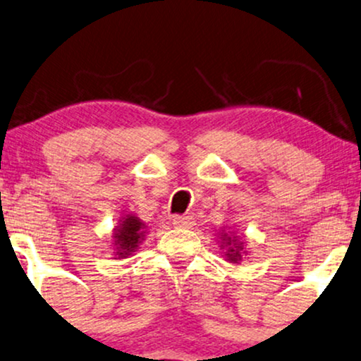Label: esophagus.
Listing matches in <instances>:
<instances>
[{
	"label": "esophagus",
	"instance_id": "1",
	"mask_svg": "<svg viewBox=\"0 0 361 361\" xmlns=\"http://www.w3.org/2000/svg\"><path fill=\"white\" fill-rule=\"evenodd\" d=\"M193 224L195 219L193 216L190 214H178L173 218V226H175V228H191Z\"/></svg>",
	"mask_w": 361,
	"mask_h": 361
}]
</instances>
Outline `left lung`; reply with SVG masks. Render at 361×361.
Here are the masks:
<instances>
[{
    "instance_id": "obj_1",
    "label": "left lung",
    "mask_w": 361,
    "mask_h": 361,
    "mask_svg": "<svg viewBox=\"0 0 361 361\" xmlns=\"http://www.w3.org/2000/svg\"><path fill=\"white\" fill-rule=\"evenodd\" d=\"M236 238H229L228 234H224V238H223V244L226 247H228V251H226V256H228V261H231V262L241 261L243 243H239Z\"/></svg>"
}]
</instances>
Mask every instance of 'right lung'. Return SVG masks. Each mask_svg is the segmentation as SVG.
<instances>
[{
	"label": "right lung",
	"instance_id": "1",
	"mask_svg": "<svg viewBox=\"0 0 361 361\" xmlns=\"http://www.w3.org/2000/svg\"><path fill=\"white\" fill-rule=\"evenodd\" d=\"M145 238V224L137 216L127 214L120 219V226L115 228L114 239L117 246V256L127 257L135 251L142 239Z\"/></svg>",
	"mask_w": 361,
	"mask_h": 361
}]
</instances>
